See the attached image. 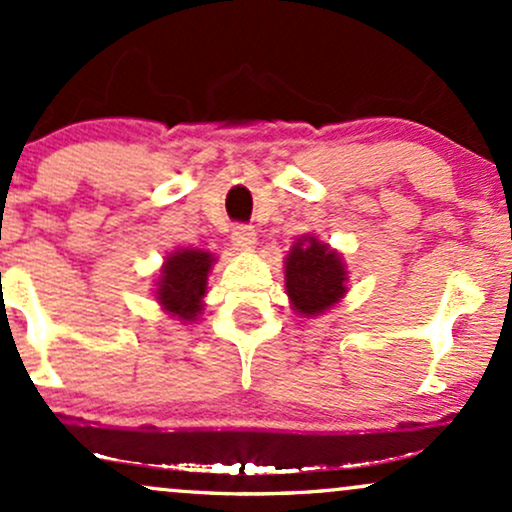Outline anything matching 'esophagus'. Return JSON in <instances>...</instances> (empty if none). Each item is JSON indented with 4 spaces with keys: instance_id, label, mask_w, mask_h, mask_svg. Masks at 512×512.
Listing matches in <instances>:
<instances>
[{
    "instance_id": "esophagus-1",
    "label": "esophagus",
    "mask_w": 512,
    "mask_h": 512,
    "mask_svg": "<svg viewBox=\"0 0 512 512\" xmlns=\"http://www.w3.org/2000/svg\"><path fill=\"white\" fill-rule=\"evenodd\" d=\"M231 243L236 245V250H252L255 248V228L252 226H236L231 233Z\"/></svg>"
}]
</instances>
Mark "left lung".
I'll return each instance as SVG.
<instances>
[{
    "instance_id": "left-lung-1",
    "label": "left lung",
    "mask_w": 512,
    "mask_h": 512,
    "mask_svg": "<svg viewBox=\"0 0 512 512\" xmlns=\"http://www.w3.org/2000/svg\"><path fill=\"white\" fill-rule=\"evenodd\" d=\"M346 272L337 252L303 238L286 257V293L301 315L325 313L344 296Z\"/></svg>"
}]
</instances>
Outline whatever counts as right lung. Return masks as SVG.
I'll return each mask as SVG.
<instances>
[{
  "instance_id": "1",
  "label": "right lung",
  "mask_w": 512,
  "mask_h": 512,
  "mask_svg": "<svg viewBox=\"0 0 512 512\" xmlns=\"http://www.w3.org/2000/svg\"><path fill=\"white\" fill-rule=\"evenodd\" d=\"M214 257L204 250H180L168 257L158 281V301L170 315L195 320L207 293V276Z\"/></svg>"
}]
</instances>
